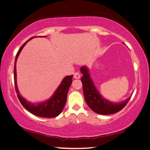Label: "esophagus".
Returning <instances> with one entry per match:
<instances>
[{
    "mask_svg": "<svg viewBox=\"0 0 150 150\" xmlns=\"http://www.w3.org/2000/svg\"><path fill=\"white\" fill-rule=\"evenodd\" d=\"M80 74L78 72H75L74 73V75H73V77L75 78V79H79L80 78Z\"/></svg>",
    "mask_w": 150,
    "mask_h": 150,
    "instance_id": "esophagus-1",
    "label": "esophagus"
}]
</instances>
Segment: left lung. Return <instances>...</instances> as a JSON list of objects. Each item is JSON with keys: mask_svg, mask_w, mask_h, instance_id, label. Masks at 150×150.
<instances>
[{"mask_svg": "<svg viewBox=\"0 0 150 150\" xmlns=\"http://www.w3.org/2000/svg\"><path fill=\"white\" fill-rule=\"evenodd\" d=\"M83 76L81 78L84 98L91 110L99 115H112L121 110L130 100L129 97L125 101L112 102L105 99L99 93L89 75L88 69L83 66L80 69Z\"/></svg>", "mask_w": 150, "mask_h": 150, "instance_id": "left-lung-1", "label": "left lung"}]
</instances>
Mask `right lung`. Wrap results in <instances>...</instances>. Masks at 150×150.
<instances>
[{
  "instance_id": "1",
  "label": "right lung",
  "mask_w": 150,
  "mask_h": 150,
  "mask_svg": "<svg viewBox=\"0 0 150 150\" xmlns=\"http://www.w3.org/2000/svg\"><path fill=\"white\" fill-rule=\"evenodd\" d=\"M45 37V36H44ZM35 37L31 38L30 40L25 42L21 48L18 51L15 58V65H14V82L15 91H16L17 97L19 98L21 104L23 105V106L26 110H28L33 115L40 117L43 118H52L56 117L59 116L62 112V109H63L64 105L66 104L67 97V93L69 89V87L71 86V83L73 80V75L67 76L62 79L61 84L58 87L57 90L54 91L52 96L49 98L48 100L46 101L40 102L38 104L31 103L29 101H27L25 98L22 97L21 93H19V89H18L17 84V71H16V63L17 58L19 57L20 52L22 50V49L25 46L27 42L30 41V40Z\"/></svg>"
}]
</instances>
